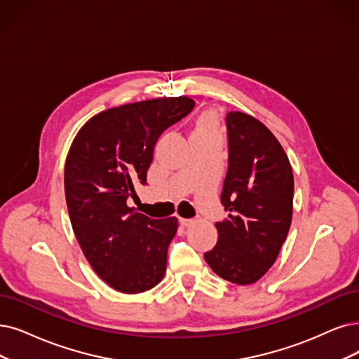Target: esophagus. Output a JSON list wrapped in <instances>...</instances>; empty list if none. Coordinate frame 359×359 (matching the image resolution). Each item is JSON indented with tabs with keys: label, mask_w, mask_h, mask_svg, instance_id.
Returning <instances> with one entry per match:
<instances>
[{
	"label": "esophagus",
	"mask_w": 359,
	"mask_h": 359,
	"mask_svg": "<svg viewBox=\"0 0 359 359\" xmlns=\"http://www.w3.org/2000/svg\"><path fill=\"white\" fill-rule=\"evenodd\" d=\"M180 224H181V226L187 228V226H190V225L193 224V219H187V218H180Z\"/></svg>",
	"instance_id": "esophagus-1"
}]
</instances>
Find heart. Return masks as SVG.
I'll use <instances>...</instances> for the list:
<instances>
[{
	"mask_svg": "<svg viewBox=\"0 0 359 359\" xmlns=\"http://www.w3.org/2000/svg\"><path fill=\"white\" fill-rule=\"evenodd\" d=\"M191 137L210 138L218 137V118L213 111H205L197 118Z\"/></svg>",
	"mask_w": 359,
	"mask_h": 359,
	"instance_id": "1",
	"label": "heart"
}]
</instances>
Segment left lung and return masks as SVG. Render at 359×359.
Returning a JSON list of instances; mask_svg holds the SVG:
<instances>
[{
	"label": "left lung",
	"instance_id": "left-lung-1",
	"mask_svg": "<svg viewBox=\"0 0 359 359\" xmlns=\"http://www.w3.org/2000/svg\"><path fill=\"white\" fill-rule=\"evenodd\" d=\"M229 159L217 224L218 243L205 259L215 274L238 285L261 280L274 265L293 217L289 157L268 128L243 111L226 114Z\"/></svg>",
	"mask_w": 359,
	"mask_h": 359
}]
</instances>
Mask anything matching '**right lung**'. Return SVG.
I'll list each match as a JSON object with an SVG mask.
<instances>
[{
	"instance_id": "right-lung-1",
	"label": "right lung",
	"mask_w": 359,
	"mask_h": 359,
	"mask_svg": "<svg viewBox=\"0 0 359 359\" xmlns=\"http://www.w3.org/2000/svg\"><path fill=\"white\" fill-rule=\"evenodd\" d=\"M194 104L180 95L110 107L72 141L65 165L70 224L95 274L121 293L147 292L166 272L178 219H151L126 200L135 196V184H146L157 138Z\"/></svg>"
}]
</instances>
